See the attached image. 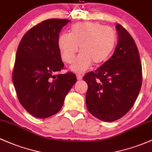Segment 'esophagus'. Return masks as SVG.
Here are the masks:
<instances>
[{
    "mask_svg": "<svg viewBox=\"0 0 152 152\" xmlns=\"http://www.w3.org/2000/svg\"><path fill=\"white\" fill-rule=\"evenodd\" d=\"M76 78H77L78 80H81L82 78H83V76H82L81 74H78L77 75H76Z\"/></svg>",
    "mask_w": 152,
    "mask_h": 152,
    "instance_id": "obj_1",
    "label": "esophagus"
}]
</instances>
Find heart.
I'll return each mask as SVG.
<instances>
[{"label":"heart","mask_w":152,"mask_h":152,"mask_svg":"<svg viewBox=\"0 0 152 152\" xmlns=\"http://www.w3.org/2000/svg\"><path fill=\"white\" fill-rule=\"evenodd\" d=\"M117 34L112 28L96 22L77 23L70 28V34H62L58 39L61 58L66 64H71L80 47V55L71 69L83 72L92 63L100 65L105 62L114 50Z\"/></svg>","instance_id":"b5f03b06"}]
</instances>
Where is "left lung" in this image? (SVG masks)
<instances>
[{
  "mask_svg": "<svg viewBox=\"0 0 152 152\" xmlns=\"http://www.w3.org/2000/svg\"><path fill=\"white\" fill-rule=\"evenodd\" d=\"M118 39L112 56L83 79L88 84L86 104L93 116L104 121L119 119L137 99L142 83V68L135 41L123 26H116Z\"/></svg>",
  "mask_w": 152,
  "mask_h": 152,
  "instance_id": "obj_1",
  "label": "left lung"
}]
</instances>
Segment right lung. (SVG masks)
I'll list each match as a JSON object with an SVG mask.
<instances>
[{
	"mask_svg": "<svg viewBox=\"0 0 152 152\" xmlns=\"http://www.w3.org/2000/svg\"><path fill=\"white\" fill-rule=\"evenodd\" d=\"M70 22L66 19L43 20L26 33L19 43L12 79L23 107L36 118L58 113L76 76L64 69L58 47L59 33Z\"/></svg>",
	"mask_w": 152,
	"mask_h": 152,
	"instance_id": "obj_1",
	"label": "right lung"
}]
</instances>
